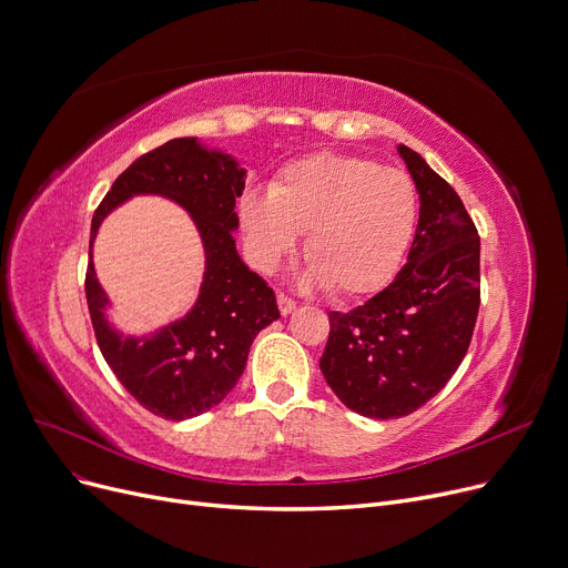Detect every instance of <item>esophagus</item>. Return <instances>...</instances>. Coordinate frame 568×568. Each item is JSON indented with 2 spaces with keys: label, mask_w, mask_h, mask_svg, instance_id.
I'll list each match as a JSON object with an SVG mask.
<instances>
[{
  "label": "esophagus",
  "mask_w": 568,
  "mask_h": 568,
  "mask_svg": "<svg viewBox=\"0 0 568 568\" xmlns=\"http://www.w3.org/2000/svg\"><path fill=\"white\" fill-rule=\"evenodd\" d=\"M278 308H281V313H283V315H290V313L296 308V302L292 300V296H287V294H283V292H278Z\"/></svg>",
  "instance_id": "34e87169"
}]
</instances>
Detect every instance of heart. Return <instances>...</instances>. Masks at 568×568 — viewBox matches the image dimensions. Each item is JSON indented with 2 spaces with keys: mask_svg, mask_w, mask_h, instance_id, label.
Returning <instances> with one entry per match:
<instances>
[{
  "mask_svg": "<svg viewBox=\"0 0 568 568\" xmlns=\"http://www.w3.org/2000/svg\"><path fill=\"white\" fill-rule=\"evenodd\" d=\"M255 264L272 272L308 232L311 278L338 296L368 294L394 276L416 221L409 174L375 161L313 154L290 163L276 182L239 204Z\"/></svg>",
  "mask_w": 568,
  "mask_h": 568,
  "instance_id": "b5f03b06",
  "label": "heart"
}]
</instances>
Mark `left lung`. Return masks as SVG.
Returning a JSON list of instances; mask_svg holds the SVG:
<instances>
[{
  "instance_id": "1",
  "label": "left lung",
  "mask_w": 568,
  "mask_h": 568,
  "mask_svg": "<svg viewBox=\"0 0 568 568\" xmlns=\"http://www.w3.org/2000/svg\"><path fill=\"white\" fill-rule=\"evenodd\" d=\"M419 225L396 278L364 306L329 313L320 371L356 414L398 419L444 389L465 359L481 304V239L458 193L409 146Z\"/></svg>"
}]
</instances>
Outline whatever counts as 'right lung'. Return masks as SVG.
Listing matches in <instances>:
<instances>
[{
  "mask_svg": "<svg viewBox=\"0 0 568 568\" xmlns=\"http://www.w3.org/2000/svg\"><path fill=\"white\" fill-rule=\"evenodd\" d=\"M244 170L195 138H174L142 154L114 179L92 219V246L101 221L138 193L182 204L204 244L206 272L193 311L146 338H122L103 315L108 304L89 260L84 294L103 359L124 389L152 414L182 422L219 405L242 377L248 349L266 324L281 317L276 294L242 262L232 230L244 193Z\"/></svg>",
  "mask_w": 568,
  "mask_h": 568,
  "instance_id": "add662e5",
  "label": "right lung"
}]
</instances>
